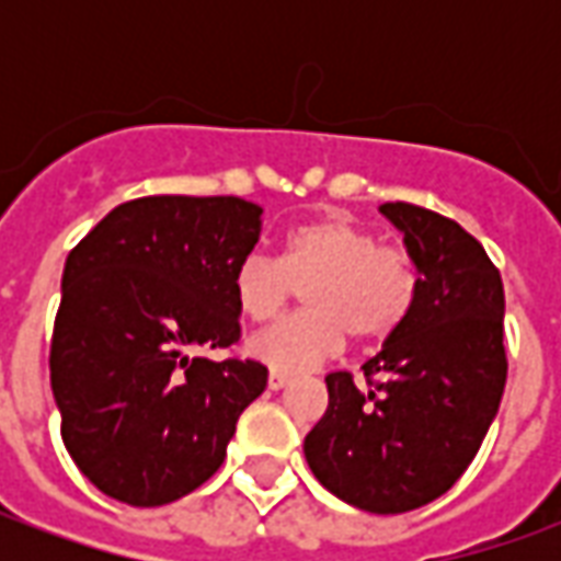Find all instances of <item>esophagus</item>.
Masks as SVG:
<instances>
[{"instance_id": "obj_1", "label": "esophagus", "mask_w": 561, "mask_h": 561, "mask_svg": "<svg viewBox=\"0 0 561 561\" xmlns=\"http://www.w3.org/2000/svg\"><path fill=\"white\" fill-rule=\"evenodd\" d=\"M288 385V376L285 373H279V369H270V376H267V388L270 390H282Z\"/></svg>"}]
</instances>
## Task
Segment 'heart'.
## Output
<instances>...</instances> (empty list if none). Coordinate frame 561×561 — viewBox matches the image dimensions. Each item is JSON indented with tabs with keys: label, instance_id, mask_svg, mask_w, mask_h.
Returning a JSON list of instances; mask_svg holds the SVG:
<instances>
[{
	"label": "heart",
	"instance_id": "obj_1",
	"mask_svg": "<svg viewBox=\"0 0 561 561\" xmlns=\"http://www.w3.org/2000/svg\"><path fill=\"white\" fill-rule=\"evenodd\" d=\"M300 288L306 312L245 342V352L279 373L324 364L345 336L388 342L414 312L421 279L405 249L378 245L369 228L330 213L291 228L279 261L255 252L231 276L233 304L249 321H273Z\"/></svg>",
	"mask_w": 561,
	"mask_h": 561
}]
</instances>
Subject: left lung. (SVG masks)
Masks as SVG:
<instances>
[{"instance_id": "1", "label": "left lung", "mask_w": 561, "mask_h": 561, "mask_svg": "<svg viewBox=\"0 0 561 561\" xmlns=\"http://www.w3.org/2000/svg\"><path fill=\"white\" fill-rule=\"evenodd\" d=\"M417 267V304L364 369L330 373L328 412L306 435L309 469L369 514H405L469 469L507 378L505 288L457 221L405 201L381 204Z\"/></svg>"}]
</instances>
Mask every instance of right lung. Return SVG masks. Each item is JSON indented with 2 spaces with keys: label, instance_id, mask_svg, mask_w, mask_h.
<instances>
[{
  "label": "right lung",
  "instance_id": "obj_1",
  "mask_svg": "<svg viewBox=\"0 0 561 561\" xmlns=\"http://www.w3.org/2000/svg\"><path fill=\"white\" fill-rule=\"evenodd\" d=\"M261 213L233 195L135 197L68 252L50 388L68 454L116 502L159 507L209 481L267 388L257 360L197 354L240 340L231 276Z\"/></svg>",
  "mask_w": 561,
  "mask_h": 561
}]
</instances>
